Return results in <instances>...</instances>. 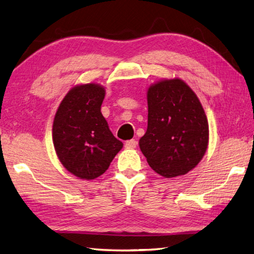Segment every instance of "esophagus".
Segmentation results:
<instances>
[{
  "instance_id": "obj_1",
  "label": "esophagus",
  "mask_w": 254,
  "mask_h": 254,
  "mask_svg": "<svg viewBox=\"0 0 254 254\" xmlns=\"http://www.w3.org/2000/svg\"><path fill=\"white\" fill-rule=\"evenodd\" d=\"M136 144L137 142L135 140H128L126 142V147L127 149H134V147H136Z\"/></svg>"
}]
</instances>
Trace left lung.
<instances>
[{"instance_id": "left-lung-1", "label": "left lung", "mask_w": 254, "mask_h": 254, "mask_svg": "<svg viewBox=\"0 0 254 254\" xmlns=\"http://www.w3.org/2000/svg\"><path fill=\"white\" fill-rule=\"evenodd\" d=\"M147 128L140 149L147 163L165 178L183 175L203 158L209 124L199 99L186 82L163 80L147 90Z\"/></svg>"}]
</instances>
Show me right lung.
<instances>
[{"label":"right lung","instance_id":"add662e5","mask_svg":"<svg viewBox=\"0 0 254 254\" xmlns=\"http://www.w3.org/2000/svg\"><path fill=\"white\" fill-rule=\"evenodd\" d=\"M105 90L95 83L76 85L64 96L53 122V144L60 162L83 180L102 175L123 143L101 113Z\"/></svg>","mask_w":254,"mask_h":254}]
</instances>
